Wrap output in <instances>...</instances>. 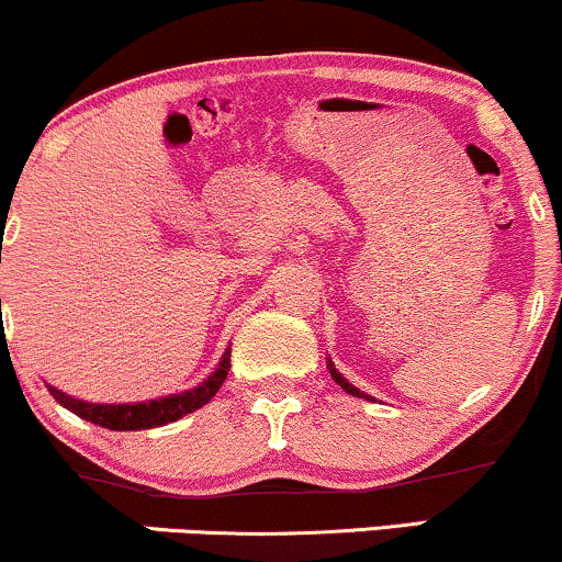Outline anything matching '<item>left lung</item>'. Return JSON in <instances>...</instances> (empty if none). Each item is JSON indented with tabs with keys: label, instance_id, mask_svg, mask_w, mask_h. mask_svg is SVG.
<instances>
[{
	"label": "left lung",
	"instance_id": "1",
	"mask_svg": "<svg viewBox=\"0 0 562 562\" xmlns=\"http://www.w3.org/2000/svg\"><path fill=\"white\" fill-rule=\"evenodd\" d=\"M327 367H330V375H333V380H335V383H338V385H340V389H344L346 393H351V396H359V398H370V396H367V393H362V391H359V389H353V385H351V383H348V380H346L344 375H340V372H338V370H335V367H333V362H330V364H327Z\"/></svg>",
	"mask_w": 562,
	"mask_h": 562
}]
</instances>
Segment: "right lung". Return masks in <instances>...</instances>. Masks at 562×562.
I'll list each match as a JSON object with an SVG mask.
<instances>
[{
	"label": "right lung",
	"instance_id": "right-lung-1",
	"mask_svg": "<svg viewBox=\"0 0 562 562\" xmlns=\"http://www.w3.org/2000/svg\"><path fill=\"white\" fill-rule=\"evenodd\" d=\"M229 370V351L222 357V364L216 367V372L205 383H200L198 389L173 393V396L156 398V402H142V404H89L81 398L66 396L63 391L47 385L49 393L55 396L57 404H63L66 409L79 415L81 420H89L94 425L111 430H142V428H158V425L173 423L179 417L190 415V412L200 409L203 404H209L216 396V391L222 389V383L227 380Z\"/></svg>",
	"mask_w": 562,
	"mask_h": 562
}]
</instances>
